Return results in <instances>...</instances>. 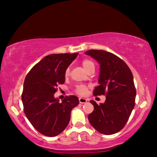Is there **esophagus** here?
<instances>
[{"mask_svg":"<svg viewBox=\"0 0 157 157\" xmlns=\"http://www.w3.org/2000/svg\"><path fill=\"white\" fill-rule=\"evenodd\" d=\"M79 103H86L87 102V100L86 98H79Z\"/></svg>","mask_w":157,"mask_h":157,"instance_id":"obj_1","label":"esophagus"}]
</instances>
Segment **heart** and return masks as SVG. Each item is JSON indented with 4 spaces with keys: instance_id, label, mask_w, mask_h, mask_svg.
Returning <instances> with one entry per match:
<instances>
[{
    "instance_id": "obj_1",
    "label": "heart",
    "mask_w": 157,
    "mask_h": 157,
    "mask_svg": "<svg viewBox=\"0 0 157 157\" xmlns=\"http://www.w3.org/2000/svg\"><path fill=\"white\" fill-rule=\"evenodd\" d=\"M82 66L84 68V70L87 71L88 69H89L92 66H94V63L92 61L89 59H84L82 63ZM70 74V71H69V68H67L65 71V76L68 77ZM76 91L78 94L81 95H85L87 93V87L85 86V85H79L78 87H77Z\"/></svg>"
}]
</instances>
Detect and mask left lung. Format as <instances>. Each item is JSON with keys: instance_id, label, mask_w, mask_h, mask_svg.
<instances>
[{"instance_id": "8db88e82", "label": "left lung", "mask_w": 157, "mask_h": 157, "mask_svg": "<svg viewBox=\"0 0 157 157\" xmlns=\"http://www.w3.org/2000/svg\"><path fill=\"white\" fill-rule=\"evenodd\" d=\"M85 54L100 64L99 85L94 94L106 95L105 102L100 105L90 101L94 110L88 116L89 123L101 134H113L125 125L134 107L136 92L132 71L124 61L109 52L89 50Z\"/></svg>"}]
</instances>
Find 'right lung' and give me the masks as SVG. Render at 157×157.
<instances>
[{"instance_id":"1","label":"right lung","mask_w":157,"mask_h":157,"mask_svg":"<svg viewBox=\"0 0 157 157\" xmlns=\"http://www.w3.org/2000/svg\"><path fill=\"white\" fill-rule=\"evenodd\" d=\"M79 53L51 54L44 57L26 75L22 102L26 117L33 126L47 136H56L69 123L71 111L79 104L75 95L62 102L54 94L65 82V71Z\"/></svg>"}]
</instances>
